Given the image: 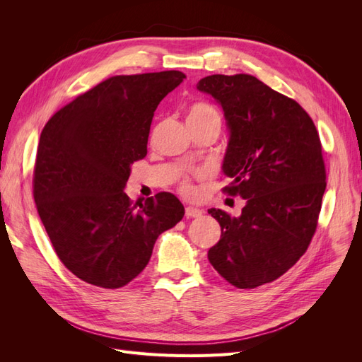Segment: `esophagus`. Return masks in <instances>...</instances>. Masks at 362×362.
I'll use <instances>...</instances> for the list:
<instances>
[{
	"label": "esophagus",
	"instance_id": "1",
	"mask_svg": "<svg viewBox=\"0 0 362 362\" xmlns=\"http://www.w3.org/2000/svg\"><path fill=\"white\" fill-rule=\"evenodd\" d=\"M201 214H202V210H199V208H194V206L185 208V216L187 217H199Z\"/></svg>",
	"mask_w": 362,
	"mask_h": 362
}]
</instances>
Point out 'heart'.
Returning a JSON list of instances; mask_svg holds the SVG:
<instances>
[{
    "label": "heart",
    "instance_id": "b5f03b06",
    "mask_svg": "<svg viewBox=\"0 0 362 362\" xmlns=\"http://www.w3.org/2000/svg\"><path fill=\"white\" fill-rule=\"evenodd\" d=\"M187 124L189 128H199L208 125L221 127V115H218V112L211 104L205 101H194L187 108ZM180 192L182 194H192L193 187L189 178H184L180 182Z\"/></svg>",
    "mask_w": 362,
    "mask_h": 362
}]
</instances>
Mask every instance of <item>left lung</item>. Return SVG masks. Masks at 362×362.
I'll return each mask as SVG.
<instances>
[{
	"mask_svg": "<svg viewBox=\"0 0 362 362\" xmlns=\"http://www.w3.org/2000/svg\"><path fill=\"white\" fill-rule=\"evenodd\" d=\"M222 105L231 137L222 189L246 199L240 217L208 210L221 240L208 259L237 288L282 276L308 249L326 189L322 141L313 119L291 98L249 74L210 75L198 83Z\"/></svg>",
	"mask_w": 362,
	"mask_h": 362,
	"instance_id": "obj_1",
	"label": "left lung"
}]
</instances>
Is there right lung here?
<instances>
[{
    "instance_id": "right-lung-1",
    "label": "right lung",
    "mask_w": 362,
    "mask_h": 362,
    "mask_svg": "<svg viewBox=\"0 0 362 362\" xmlns=\"http://www.w3.org/2000/svg\"><path fill=\"white\" fill-rule=\"evenodd\" d=\"M184 78L180 71L110 76L42 129L33 172L37 213L64 267L87 284L127 286L158 235L184 217L172 193L133 205L124 192L131 164L148 154L157 105Z\"/></svg>"
}]
</instances>
